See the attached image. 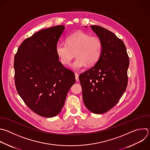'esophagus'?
<instances>
[{
  "mask_svg": "<svg viewBox=\"0 0 150 150\" xmlns=\"http://www.w3.org/2000/svg\"><path fill=\"white\" fill-rule=\"evenodd\" d=\"M75 79L76 81H79V75L77 73L75 74Z\"/></svg>",
  "mask_w": 150,
  "mask_h": 150,
  "instance_id": "34e87169",
  "label": "esophagus"
}]
</instances>
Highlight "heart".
I'll list each match as a JSON object with an SVG mask.
<instances>
[{
  "mask_svg": "<svg viewBox=\"0 0 150 150\" xmlns=\"http://www.w3.org/2000/svg\"><path fill=\"white\" fill-rule=\"evenodd\" d=\"M66 43H58L55 47L56 54L61 62L64 65L70 63L74 57L76 58L71 67L76 71L84 68L87 64H96L102 54L101 41L96 36L83 32H75L67 38Z\"/></svg>",
  "mask_w": 150,
  "mask_h": 150,
  "instance_id": "b5f03b06",
  "label": "heart"
}]
</instances>
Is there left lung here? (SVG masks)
Returning a JSON list of instances; mask_svg holds the SVG:
<instances>
[{"label":"left lung","mask_w":150,"mask_h":150,"mask_svg":"<svg viewBox=\"0 0 150 150\" xmlns=\"http://www.w3.org/2000/svg\"><path fill=\"white\" fill-rule=\"evenodd\" d=\"M91 27L101 41L102 54L79 79L85 105L91 112L101 114L113 108L125 92L129 60L125 44L114 33L99 26Z\"/></svg>","instance_id":"obj_1"}]
</instances>
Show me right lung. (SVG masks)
<instances>
[{"instance_id": "1", "label": "right lung", "mask_w": 150, "mask_h": 150, "mask_svg": "<svg viewBox=\"0 0 150 150\" xmlns=\"http://www.w3.org/2000/svg\"><path fill=\"white\" fill-rule=\"evenodd\" d=\"M65 29L58 25L42 29L26 39L15 56L16 90L26 105L43 117L57 115L64 105L75 74L65 68L55 47Z\"/></svg>"}]
</instances>
